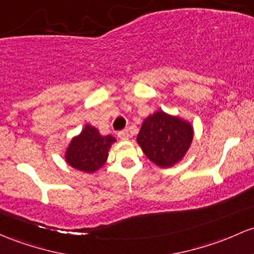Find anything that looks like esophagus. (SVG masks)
<instances>
[{
	"label": "esophagus",
	"instance_id": "esophagus-1",
	"mask_svg": "<svg viewBox=\"0 0 254 254\" xmlns=\"http://www.w3.org/2000/svg\"><path fill=\"white\" fill-rule=\"evenodd\" d=\"M129 131L127 130H122V131L118 132V137L121 138V140H127L129 138Z\"/></svg>",
	"mask_w": 254,
	"mask_h": 254
}]
</instances>
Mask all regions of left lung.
Masks as SVG:
<instances>
[{"instance_id":"8db88e82","label":"left lung","mask_w":254,"mask_h":254,"mask_svg":"<svg viewBox=\"0 0 254 254\" xmlns=\"http://www.w3.org/2000/svg\"><path fill=\"white\" fill-rule=\"evenodd\" d=\"M193 141L189 123L158 111L142 123L137 143L155 165L170 168L178 163Z\"/></svg>"}]
</instances>
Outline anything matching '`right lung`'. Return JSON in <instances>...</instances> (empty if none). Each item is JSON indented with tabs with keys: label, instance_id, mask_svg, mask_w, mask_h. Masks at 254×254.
I'll list each match as a JSON object with an SVG mask.
<instances>
[{
	"label": "right lung",
	"instance_id": "right-lung-1",
	"mask_svg": "<svg viewBox=\"0 0 254 254\" xmlns=\"http://www.w3.org/2000/svg\"><path fill=\"white\" fill-rule=\"evenodd\" d=\"M113 142H116L113 136H101L96 127L85 125L80 135L69 143L66 161L72 168L91 174L106 163Z\"/></svg>",
	"mask_w": 254,
	"mask_h": 254
}]
</instances>
